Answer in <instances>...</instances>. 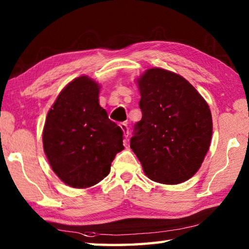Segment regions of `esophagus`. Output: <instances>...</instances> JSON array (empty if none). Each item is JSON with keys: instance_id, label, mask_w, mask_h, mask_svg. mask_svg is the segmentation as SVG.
<instances>
[{"instance_id": "esophagus-1", "label": "esophagus", "mask_w": 249, "mask_h": 249, "mask_svg": "<svg viewBox=\"0 0 249 249\" xmlns=\"http://www.w3.org/2000/svg\"><path fill=\"white\" fill-rule=\"evenodd\" d=\"M121 128H122V130H123V133H124V136L125 137H128V135H129V130H128V125H127V123H121Z\"/></svg>"}]
</instances>
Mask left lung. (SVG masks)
<instances>
[{
	"instance_id": "8db88e82",
	"label": "left lung",
	"mask_w": 249,
	"mask_h": 249,
	"mask_svg": "<svg viewBox=\"0 0 249 249\" xmlns=\"http://www.w3.org/2000/svg\"><path fill=\"white\" fill-rule=\"evenodd\" d=\"M137 83L142 116L134 126L130 148L150 180L184 182L199 170L210 148L209 105L192 84L165 69H148Z\"/></svg>"
}]
</instances>
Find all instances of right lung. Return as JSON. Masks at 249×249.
Returning <instances> with one entry per match:
<instances>
[{"mask_svg": "<svg viewBox=\"0 0 249 249\" xmlns=\"http://www.w3.org/2000/svg\"><path fill=\"white\" fill-rule=\"evenodd\" d=\"M100 87L81 75L64 88L44 126V151L53 170L72 188H89L108 175L124 149L123 130L99 104Z\"/></svg>", "mask_w": 249, "mask_h": 249, "instance_id": "right-lung-1", "label": "right lung"}]
</instances>
